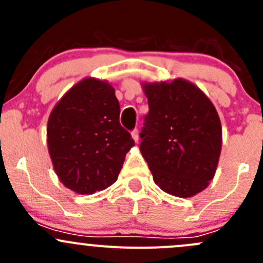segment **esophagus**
Masks as SVG:
<instances>
[{
  "instance_id": "esophagus-1",
  "label": "esophagus",
  "mask_w": 263,
  "mask_h": 263,
  "mask_svg": "<svg viewBox=\"0 0 263 263\" xmlns=\"http://www.w3.org/2000/svg\"><path fill=\"white\" fill-rule=\"evenodd\" d=\"M131 136L132 139L135 140V142H139V131H137V129H134V131L131 132Z\"/></svg>"
}]
</instances>
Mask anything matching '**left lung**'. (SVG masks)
<instances>
[{
    "label": "left lung",
    "mask_w": 263,
    "mask_h": 263,
    "mask_svg": "<svg viewBox=\"0 0 263 263\" xmlns=\"http://www.w3.org/2000/svg\"><path fill=\"white\" fill-rule=\"evenodd\" d=\"M147 98L140 151L154 182L164 192L188 198L214 178L222 132L216 108L205 92L184 79L142 82Z\"/></svg>",
    "instance_id": "1"
}]
</instances>
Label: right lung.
Returning a JSON list of instances; mask_svg holds the SVG:
<instances>
[{
	"label": "right lung",
	"mask_w": 263,
	"mask_h": 263,
	"mask_svg": "<svg viewBox=\"0 0 263 263\" xmlns=\"http://www.w3.org/2000/svg\"><path fill=\"white\" fill-rule=\"evenodd\" d=\"M47 144L61 183L79 195H91L118 178L135 145L119 123L115 87L105 80L82 79L50 112Z\"/></svg>",
	"instance_id": "add662e5"
}]
</instances>
